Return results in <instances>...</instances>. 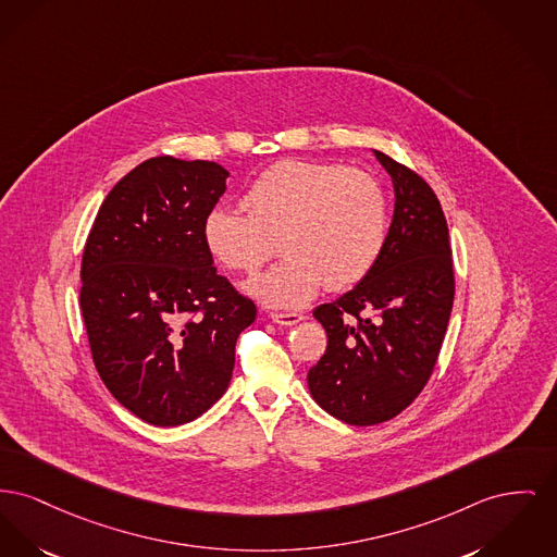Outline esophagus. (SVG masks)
Listing matches in <instances>:
<instances>
[{
  "instance_id": "esophagus-1",
  "label": "esophagus",
  "mask_w": 557,
  "mask_h": 557,
  "mask_svg": "<svg viewBox=\"0 0 557 557\" xmlns=\"http://www.w3.org/2000/svg\"><path fill=\"white\" fill-rule=\"evenodd\" d=\"M271 320L280 326H295V324L305 320V315H300V313H271Z\"/></svg>"
}]
</instances>
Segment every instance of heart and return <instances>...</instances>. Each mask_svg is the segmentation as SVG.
I'll use <instances>...</instances> for the list:
<instances>
[{
	"mask_svg": "<svg viewBox=\"0 0 557 557\" xmlns=\"http://www.w3.org/2000/svg\"><path fill=\"white\" fill-rule=\"evenodd\" d=\"M242 206L246 212L212 208L201 223V242L221 267L252 273L280 237L286 259L244 286L267 307H305L324 282L327 290L360 284L387 244V196L363 170L284 160L255 178Z\"/></svg>",
	"mask_w": 557,
	"mask_h": 557,
	"instance_id": "1",
	"label": "heart"
}]
</instances>
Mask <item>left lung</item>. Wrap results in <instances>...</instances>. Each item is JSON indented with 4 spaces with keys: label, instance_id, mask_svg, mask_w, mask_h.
Listing matches in <instances>:
<instances>
[{
    "label": "left lung",
    "instance_id": "8db88e82",
    "mask_svg": "<svg viewBox=\"0 0 557 557\" xmlns=\"http://www.w3.org/2000/svg\"><path fill=\"white\" fill-rule=\"evenodd\" d=\"M395 206L376 267L349 293L320 305L326 354L309 374L313 399L349 425L385 423L408 408L433 372L455 300L448 225L425 181L374 151Z\"/></svg>",
    "mask_w": 557,
    "mask_h": 557
}]
</instances>
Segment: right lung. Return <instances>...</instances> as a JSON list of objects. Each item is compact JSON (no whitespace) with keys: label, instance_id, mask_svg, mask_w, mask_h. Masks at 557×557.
<instances>
[{"label":"right lung","instance_id":"obj_1","mask_svg":"<svg viewBox=\"0 0 557 557\" xmlns=\"http://www.w3.org/2000/svg\"><path fill=\"white\" fill-rule=\"evenodd\" d=\"M227 176L214 162L151 158L104 197L84 248L79 307L92 360L149 425H185L216 404L237 336L257 318L201 242Z\"/></svg>","mask_w":557,"mask_h":557}]
</instances>
